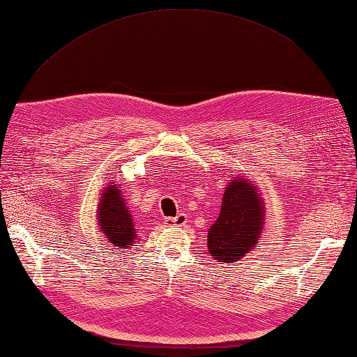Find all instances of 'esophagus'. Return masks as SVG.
<instances>
[{
	"instance_id": "obj_1",
	"label": "esophagus",
	"mask_w": 357,
	"mask_h": 357,
	"mask_svg": "<svg viewBox=\"0 0 357 357\" xmlns=\"http://www.w3.org/2000/svg\"><path fill=\"white\" fill-rule=\"evenodd\" d=\"M187 222V215L185 213H178L176 218H169L165 221L167 225H172V227H183Z\"/></svg>"
}]
</instances>
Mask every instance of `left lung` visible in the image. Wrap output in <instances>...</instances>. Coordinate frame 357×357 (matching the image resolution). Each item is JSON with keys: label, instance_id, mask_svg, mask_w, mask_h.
<instances>
[{"label": "left lung", "instance_id": "obj_1", "mask_svg": "<svg viewBox=\"0 0 357 357\" xmlns=\"http://www.w3.org/2000/svg\"><path fill=\"white\" fill-rule=\"evenodd\" d=\"M264 196L247 178L227 185L221 211L208 230V252L218 262H236L257 245L264 229Z\"/></svg>", "mask_w": 357, "mask_h": 357}]
</instances>
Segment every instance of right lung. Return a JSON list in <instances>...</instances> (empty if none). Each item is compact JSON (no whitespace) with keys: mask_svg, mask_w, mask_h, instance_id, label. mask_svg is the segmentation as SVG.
I'll list each match as a JSON object with an SVG mask.
<instances>
[{"mask_svg":"<svg viewBox=\"0 0 357 357\" xmlns=\"http://www.w3.org/2000/svg\"><path fill=\"white\" fill-rule=\"evenodd\" d=\"M100 198L96 215L101 234L107 238L109 244L115 247L118 250L116 255H119L121 250L133 245L136 239V227L133 225L130 210L127 208L123 195L116 187V181L107 184Z\"/></svg>","mask_w":357,"mask_h":357,"instance_id":"add662e5","label":"right lung"}]
</instances>
